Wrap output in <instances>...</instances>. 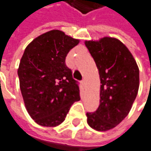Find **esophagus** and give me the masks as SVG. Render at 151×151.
<instances>
[{"label":"esophagus","instance_id":"1","mask_svg":"<svg viewBox=\"0 0 151 151\" xmlns=\"http://www.w3.org/2000/svg\"><path fill=\"white\" fill-rule=\"evenodd\" d=\"M81 83H82V85H83V87H86V85H87V81H86V79H83V80H82V81H81Z\"/></svg>","mask_w":151,"mask_h":151}]
</instances>
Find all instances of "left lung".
Here are the masks:
<instances>
[{"label": "left lung", "mask_w": 151, "mask_h": 151, "mask_svg": "<svg viewBox=\"0 0 151 151\" xmlns=\"http://www.w3.org/2000/svg\"><path fill=\"white\" fill-rule=\"evenodd\" d=\"M100 79L99 106L87 113V124L99 132L116 127L129 113L138 94L139 70L131 52L120 40L105 36L85 41Z\"/></svg>", "instance_id": "8db88e82"}]
</instances>
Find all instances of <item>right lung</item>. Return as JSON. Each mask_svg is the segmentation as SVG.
Instances as JSON below:
<instances>
[{
	"label": "right lung",
	"instance_id": "obj_1",
	"mask_svg": "<svg viewBox=\"0 0 151 151\" xmlns=\"http://www.w3.org/2000/svg\"><path fill=\"white\" fill-rule=\"evenodd\" d=\"M78 39L52 29L30 42L18 69L19 86L30 117L43 127L61 124L73 103L80 100V89L65 65L70 50Z\"/></svg>",
	"mask_w": 151,
	"mask_h": 151
}]
</instances>
